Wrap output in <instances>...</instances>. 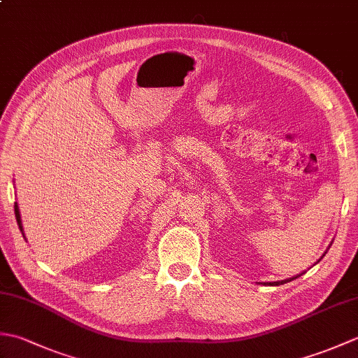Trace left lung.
Returning <instances> with one entry per match:
<instances>
[{"instance_id": "8db88e82", "label": "left lung", "mask_w": 358, "mask_h": 358, "mask_svg": "<svg viewBox=\"0 0 358 358\" xmlns=\"http://www.w3.org/2000/svg\"><path fill=\"white\" fill-rule=\"evenodd\" d=\"M331 245H332V241L329 243V246H328V249L331 248ZM328 249H326V252H328ZM326 252L320 257V258H318V260L315 262V264L318 263V262H320L322 260V258L326 255ZM303 273H305V272H301V273H299V275H295V277H291V278H287V280H280V281H269V283H263L264 286H280V285H285V283H287V281H292V280H295L296 277H300V275H303Z\"/></svg>"}]
</instances>
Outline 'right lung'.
<instances>
[{"instance_id":"1","label":"right lung","mask_w":358,"mask_h":358,"mask_svg":"<svg viewBox=\"0 0 358 358\" xmlns=\"http://www.w3.org/2000/svg\"><path fill=\"white\" fill-rule=\"evenodd\" d=\"M15 217H17V223H18V226H20V231H21V234H22V237H24V229H22V222H21V215H20V208H18V204L15 203ZM26 238V237H24Z\"/></svg>"}]
</instances>
